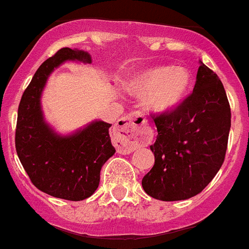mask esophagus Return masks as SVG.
Masks as SVG:
<instances>
[{
  "mask_svg": "<svg viewBox=\"0 0 249 249\" xmlns=\"http://www.w3.org/2000/svg\"><path fill=\"white\" fill-rule=\"evenodd\" d=\"M115 137L120 153L126 154L134 152L137 148L149 141L147 119L139 111L128 114L115 125Z\"/></svg>",
  "mask_w": 249,
  "mask_h": 249,
  "instance_id": "34e87169",
  "label": "esophagus"
}]
</instances>
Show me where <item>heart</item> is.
I'll use <instances>...</instances> for the list:
<instances>
[{"instance_id": "b5f03b06", "label": "heart", "mask_w": 249, "mask_h": 249, "mask_svg": "<svg viewBox=\"0 0 249 249\" xmlns=\"http://www.w3.org/2000/svg\"><path fill=\"white\" fill-rule=\"evenodd\" d=\"M192 86V74L182 66H157L135 74L129 89L137 96H148L147 104L154 112L172 111L182 104Z\"/></svg>"}]
</instances>
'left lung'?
<instances>
[{"instance_id":"obj_1","label":"left lung","mask_w":249,"mask_h":249,"mask_svg":"<svg viewBox=\"0 0 249 249\" xmlns=\"http://www.w3.org/2000/svg\"><path fill=\"white\" fill-rule=\"evenodd\" d=\"M153 120L154 166L142 179L144 191L162 201L200 194L224 162L231 130V106L216 73L200 64L191 95Z\"/></svg>"}]
</instances>
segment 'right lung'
Listing matches in <instances>:
<instances>
[{"label": "right lung", "instance_id": "add662e5", "mask_svg": "<svg viewBox=\"0 0 249 249\" xmlns=\"http://www.w3.org/2000/svg\"><path fill=\"white\" fill-rule=\"evenodd\" d=\"M66 60L89 63V54L62 48L35 72L18 105L15 145L18 160L35 187L58 199L81 201L100 183V171L114 156L108 128L95 120L71 135L57 134L44 120L40 97L48 77Z\"/></svg>", "mask_w": 249, "mask_h": 249}]
</instances>
